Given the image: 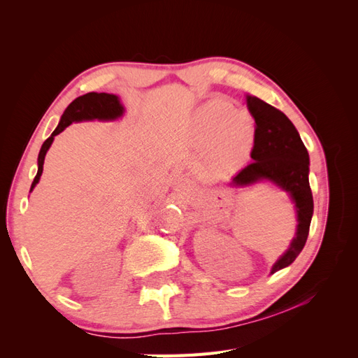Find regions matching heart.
I'll use <instances>...</instances> for the list:
<instances>
[{
	"label": "heart",
	"mask_w": 358,
	"mask_h": 358,
	"mask_svg": "<svg viewBox=\"0 0 358 358\" xmlns=\"http://www.w3.org/2000/svg\"><path fill=\"white\" fill-rule=\"evenodd\" d=\"M191 134L200 148H213L216 159L236 166L249 155L255 142L257 127L252 115L221 100L201 106L194 117Z\"/></svg>",
	"instance_id": "obj_1"
}]
</instances>
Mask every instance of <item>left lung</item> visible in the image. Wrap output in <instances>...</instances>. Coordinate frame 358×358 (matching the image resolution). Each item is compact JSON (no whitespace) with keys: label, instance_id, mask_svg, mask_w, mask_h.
I'll use <instances>...</instances> for the list:
<instances>
[{"label":"left lung","instance_id":"1","mask_svg":"<svg viewBox=\"0 0 358 358\" xmlns=\"http://www.w3.org/2000/svg\"><path fill=\"white\" fill-rule=\"evenodd\" d=\"M248 109L255 119L257 134L251 152L254 159L231 179L230 187H251L270 182L285 191L294 203L297 227L287 251L272 266L270 273L288 267L306 243L313 213L309 185V154L289 119L273 106L246 94Z\"/></svg>","mask_w":358,"mask_h":358}]
</instances>
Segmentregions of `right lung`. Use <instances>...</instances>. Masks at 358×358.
<instances>
[{
    "instance_id": "add662e5",
    "label": "right lung",
    "mask_w": 358,
    "mask_h": 358,
    "mask_svg": "<svg viewBox=\"0 0 358 358\" xmlns=\"http://www.w3.org/2000/svg\"><path fill=\"white\" fill-rule=\"evenodd\" d=\"M125 109L121 104V100H119L117 95L113 94H106V92H88L82 96H78L73 103L69 104L66 112L62 113L59 124L55 128V131L50 134V137L46 140L45 143L41 145V149L38 152V159H37V175L34 178V182H32L29 192L36 188V185L40 180V176L43 173V164H45V157L48 154L49 148L53 143V138L62 133L69 125L73 122H83V121H115V119H119L124 115Z\"/></svg>"
}]
</instances>
